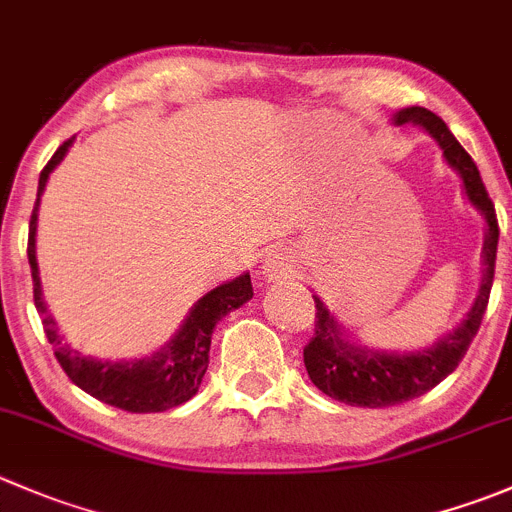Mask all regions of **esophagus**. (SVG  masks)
Instances as JSON below:
<instances>
[{"instance_id": "1", "label": "esophagus", "mask_w": 512, "mask_h": 512, "mask_svg": "<svg viewBox=\"0 0 512 512\" xmlns=\"http://www.w3.org/2000/svg\"><path fill=\"white\" fill-rule=\"evenodd\" d=\"M262 267H265L267 277H285L287 272H290V265H287L280 255H267L265 265Z\"/></svg>"}]
</instances>
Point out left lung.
<instances>
[{"mask_svg":"<svg viewBox=\"0 0 512 512\" xmlns=\"http://www.w3.org/2000/svg\"><path fill=\"white\" fill-rule=\"evenodd\" d=\"M393 122L423 127L438 142L440 150H443V160L463 180L465 200L483 215V280H480V290L475 295L473 307L455 330H450L448 335H443L423 350L410 352L372 350L367 345L350 342L337 317L327 310L325 302L312 295L317 312L315 335L305 347L307 375L317 390L330 395L332 400L355 405V408H390V405H400L405 400L425 395L438 382H443L460 365L470 342L478 335L495 275V252H498L500 237L498 220H495V207L485 192L475 162L455 140L448 124L430 109L405 107L395 112Z\"/></svg>","mask_w":512,"mask_h":512,"instance_id":"1","label":"left lung"}]
</instances>
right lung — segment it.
<instances>
[{
    "label": "right lung",
    "instance_id": "1",
    "mask_svg": "<svg viewBox=\"0 0 512 512\" xmlns=\"http://www.w3.org/2000/svg\"><path fill=\"white\" fill-rule=\"evenodd\" d=\"M72 140L64 142L47 167L39 175L37 202H34L32 220H29V245L27 257L32 267L34 282V305L42 315L44 332L47 340L52 342L54 357L67 372L69 380L82 388L92 398L112 405V408L127 410V413H165V410L177 408L187 403L192 395H197L205 377L207 365H210V342L215 325L232 310L252 300V282L250 272H242L240 277L230 282H222L215 290L202 295L195 305L190 307L187 317L182 320L180 330L170 337V342L160 347L157 352L137 360H99V357L82 355L79 350L64 342L59 335L57 322L49 315L47 302L42 295V280H39L37 265V220H39V200L44 195L49 175L57 170L59 162L72 147Z\"/></svg>",
    "mask_w": 512,
    "mask_h": 512
}]
</instances>
